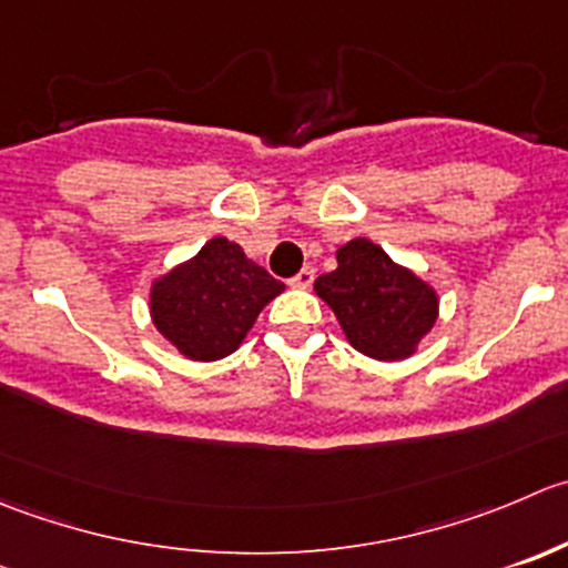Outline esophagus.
Masks as SVG:
<instances>
[{
	"mask_svg": "<svg viewBox=\"0 0 568 568\" xmlns=\"http://www.w3.org/2000/svg\"><path fill=\"white\" fill-rule=\"evenodd\" d=\"M313 280H316V268L305 266L296 277H291V285H294V288H311Z\"/></svg>",
	"mask_w": 568,
	"mask_h": 568,
	"instance_id": "34e87169",
	"label": "esophagus"
}]
</instances>
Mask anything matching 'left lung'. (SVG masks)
Returning a JSON list of instances; mask_svg holds the SVG:
<instances>
[{
	"instance_id": "obj_1",
	"label": "left lung",
	"mask_w": 568,
	"mask_h": 568,
	"mask_svg": "<svg viewBox=\"0 0 568 568\" xmlns=\"http://www.w3.org/2000/svg\"><path fill=\"white\" fill-rule=\"evenodd\" d=\"M335 261V272L322 274L313 288L335 313L346 341L374 361L416 355L438 318V291L368 239L346 241Z\"/></svg>"
}]
</instances>
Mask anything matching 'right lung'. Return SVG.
I'll return each mask as SVG.
<instances>
[{
  "mask_svg": "<svg viewBox=\"0 0 568 568\" xmlns=\"http://www.w3.org/2000/svg\"><path fill=\"white\" fill-rule=\"evenodd\" d=\"M283 291L235 241L216 235L194 257L152 280L150 316L180 355L211 363L233 355L263 307Z\"/></svg>",
  "mask_w": 568,
  "mask_h": 568,
  "instance_id": "right-lung-1",
  "label": "right lung"
}]
</instances>
